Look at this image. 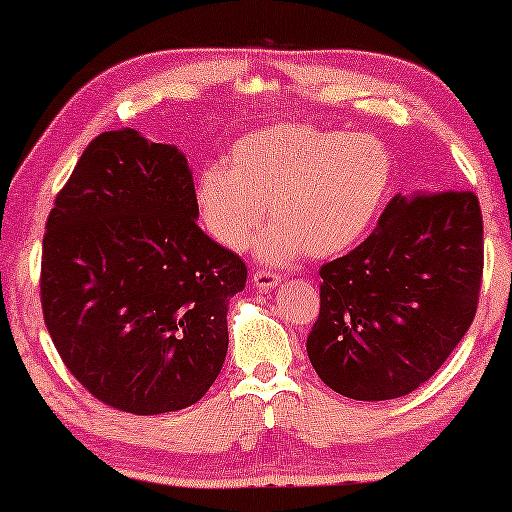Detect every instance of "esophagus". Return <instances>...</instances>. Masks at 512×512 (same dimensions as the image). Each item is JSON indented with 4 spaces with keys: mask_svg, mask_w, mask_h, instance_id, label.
<instances>
[{
    "mask_svg": "<svg viewBox=\"0 0 512 512\" xmlns=\"http://www.w3.org/2000/svg\"><path fill=\"white\" fill-rule=\"evenodd\" d=\"M279 282H282V277L275 275V272H268V270H256L254 275H251V284H254L258 291L275 289Z\"/></svg>",
    "mask_w": 512,
    "mask_h": 512,
    "instance_id": "34e87169",
    "label": "esophagus"
}]
</instances>
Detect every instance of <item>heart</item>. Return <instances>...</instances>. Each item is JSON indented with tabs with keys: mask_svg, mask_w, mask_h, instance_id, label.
Here are the masks:
<instances>
[{
	"mask_svg": "<svg viewBox=\"0 0 512 512\" xmlns=\"http://www.w3.org/2000/svg\"><path fill=\"white\" fill-rule=\"evenodd\" d=\"M394 163L380 139L305 123H279L237 139L226 165H209L193 188L202 226L240 251L258 237L256 256L286 265L310 254L354 247L387 200Z\"/></svg>",
	"mask_w": 512,
	"mask_h": 512,
	"instance_id": "b5f03b06",
	"label": "heart"
}]
</instances>
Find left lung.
I'll return each mask as SVG.
<instances>
[{
    "label": "left lung",
    "mask_w": 512,
    "mask_h": 512,
    "mask_svg": "<svg viewBox=\"0 0 512 512\" xmlns=\"http://www.w3.org/2000/svg\"><path fill=\"white\" fill-rule=\"evenodd\" d=\"M482 249L473 193L394 195L373 233L319 270L307 356L324 384L354 401L422 387L475 317Z\"/></svg>",
    "instance_id": "1"
}]
</instances>
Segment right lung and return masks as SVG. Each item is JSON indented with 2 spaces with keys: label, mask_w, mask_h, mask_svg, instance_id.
Masks as SVG:
<instances>
[{
  "label": "right lung",
  "mask_w": 512,
  "mask_h": 512,
  "mask_svg": "<svg viewBox=\"0 0 512 512\" xmlns=\"http://www.w3.org/2000/svg\"><path fill=\"white\" fill-rule=\"evenodd\" d=\"M198 214L184 153L132 128L95 137L55 198L44 321L65 366L111 408L184 410L221 373L247 265Z\"/></svg>",
  "instance_id": "1"
}]
</instances>
